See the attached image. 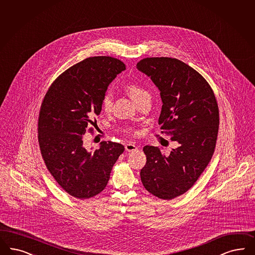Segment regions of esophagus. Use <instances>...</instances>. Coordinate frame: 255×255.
<instances>
[{"mask_svg":"<svg viewBox=\"0 0 255 255\" xmlns=\"http://www.w3.org/2000/svg\"><path fill=\"white\" fill-rule=\"evenodd\" d=\"M125 148H126V150L128 151V152H134V151H136L138 149V147H137L134 143H132V142L127 143L126 146H125Z\"/></svg>","mask_w":255,"mask_h":255,"instance_id":"esophagus-1","label":"esophagus"}]
</instances>
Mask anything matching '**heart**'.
Wrapping results in <instances>:
<instances>
[{
  "label": "heart",
  "instance_id": "1",
  "mask_svg": "<svg viewBox=\"0 0 255 255\" xmlns=\"http://www.w3.org/2000/svg\"><path fill=\"white\" fill-rule=\"evenodd\" d=\"M127 90L128 92L129 95L131 96L132 99L137 102L139 99H141V97L143 95H148L147 92L138 84H129V85L127 87ZM101 104H102V109L104 110L106 113H110L112 112L113 110V105H114V101H113V95L110 93V92H106L103 97H102V101H101ZM138 132H135V134H137Z\"/></svg>",
  "mask_w": 255,
  "mask_h": 255
}]
</instances>
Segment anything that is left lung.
Here are the masks:
<instances>
[{
    "mask_svg": "<svg viewBox=\"0 0 255 255\" xmlns=\"http://www.w3.org/2000/svg\"><path fill=\"white\" fill-rule=\"evenodd\" d=\"M136 66L160 90L161 133L179 142L169 154L143 146L141 182L153 196L170 200L195 184L213 157L219 126L217 99L206 79L177 58L146 57Z\"/></svg>",
    "mask_w": 255,
    "mask_h": 255,
    "instance_id": "left-lung-1",
    "label": "left lung"
}]
</instances>
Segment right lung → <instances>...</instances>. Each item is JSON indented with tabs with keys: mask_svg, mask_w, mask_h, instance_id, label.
<instances>
[{
	"mask_svg": "<svg viewBox=\"0 0 255 255\" xmlns=\"http://www.w3.org/2000/svg\"><path fill=\"white\" fill-rule=\"evenodd\" d=\"M126 70L112 57H88L57 76L40 106L38 121L39 149L48 171L69 195L93 198L108 184L123 144L101 141L87 151L83 135L92 132L102 109L108 86Z\"/></svg>",
	"mask_w": 255,
	"mask_h": 255,
	"instance_id": "add662e5",
	"label": "right lung"
}]
</instances>
